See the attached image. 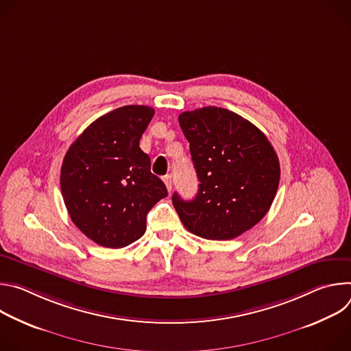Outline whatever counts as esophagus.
Masks as SVG:
<instances>
[{"label": "esophagus", "instance_id": "34e87169", "mask_svg": "<svg viewBox=\"0 0 351 351\" xmlns=\"http://www.w3.org/2000/svg\"><path fill=\"white\" fill-rule=\"evenodd\" d=\"M162 180H164V183H165L168 191H171V190H172V176H171V175H165V176L162 178Z\"/></svg>", "mask_w": 351, "mask_h": 351}]
</instances>
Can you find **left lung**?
I'll return each mask as SVG.
<instances>
[{"label":"left lung","instance_id":"left-lung-1","mask_svg":"<svg viewBox=\"0 0 351 351\" xmlns=\"http://www.w3.org/2000/svg\"><path fill=\"white\" fill-rule=\"evenodd\" d=\"M198 178L197 195L173 207L184 228L208 240H230L257 225L275 198L280 167L267 136L252 122L218 107L179 115Z\"/></svg>","mask_w":351,"mask_h":351}]
</instances>
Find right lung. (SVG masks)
Instances as JSON below:
<instances>
[{
    "label": "right lung",
    "instance_id": "obj_1",
    "mask_svg": "<svg viewBox=\"0 0 351 351\" xmlns=\"http://www.w3.org/2000/svg\"><path fill=\"white\" fill-rule=\"evenodd\" d=\"M154 117L125 106L95 119L72 143L61 168V191L72 222L94 243L121 248L140 239L145 218L168 195L138 147Z\"/></svg>",
    "mask_w": 351,
    "mask_h": 351
}]
</instances>
